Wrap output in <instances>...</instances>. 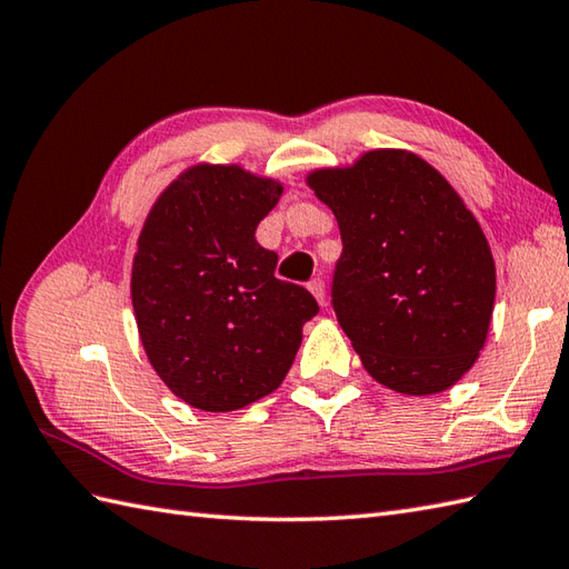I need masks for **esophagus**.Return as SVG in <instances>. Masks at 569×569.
<instances>
[{"mask_svg": "<svg viewBox=\"0 0 569 569\" xmlns=\"http://www.w3.org/2000/svg\"><path fill=\"white\" fill-rule=\"evenodd\" d=\"M309 292L317 297V301L321 307H326V289H323V280L321 277H313V280L309 282Z\"/></svg>", "mask_w": 569, "mask_h": 569, "instance_id": "34e87169", "label": "esophagus"}]
</instances>
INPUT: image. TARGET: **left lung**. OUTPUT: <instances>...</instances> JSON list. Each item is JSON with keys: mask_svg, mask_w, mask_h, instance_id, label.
Instances as JSON below:
<instances>
[{"mask_svg": "<svg viewBox=\"0 0 569 569\" xmlns=\"http://www.w3.org/2000/svg\"><path fill=\"white\" fill-rule=\"evenodd\" d=\"M307 182L338 221L331 305L365 370L411 397L456 385L485 348L497 295L472 211L407 150H370Z\"/></svg>", "mask_w": 569, "mask_h": 569, "instance_id": "1", "label": "left lung"}]
</instances>
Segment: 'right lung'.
<instances>
[{
	"mask_svg": "<svg viewBox=\"0 0 569 569\" xmlns=\"http://www.w3.org/2000/svg\"><path fill=\"white\" fill-rule=\"evenodd\" d=\"M282 184L238 166L184 170L138 238L131 299L146 356L172 395L233 411L282 385L319 313L305 287L277 280L256 241Z\"/></svg>",
	"mask_w": 569,
	"mask_h": 569,
	"instance_id": "add662e5",
	"label": "right lung"
}]
</instances>
